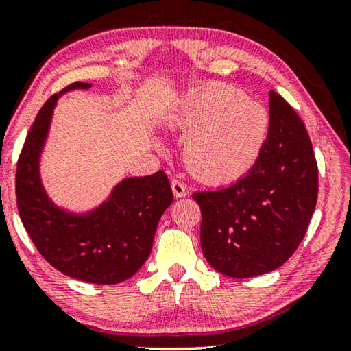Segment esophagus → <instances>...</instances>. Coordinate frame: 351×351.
I'll list each match as a JSON object with an SVG mask.
<instances>
[{
    "mask_svg": "<svg viewBox=\"0 0 351 351\" xmlns=\"http://www.w3.org/2000/svg\"><path fill=\"white\" fill-rule=\"evenodd\" d=\"M171 186H172V193H174L176 198H184V196H186V189L180 180H177V179L172 180Z\"/></svg>",
    "mask_w": 351,
    "mask_h": 351,
    "instance_id": "34e87169",
    "label": "esophagus"
}]
</instances>
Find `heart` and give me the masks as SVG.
<instances>
[{"instance_id": "b5f03b06", "label": "heart", "mask_w": 351, "mask_h": 351, "mask_svg": "<svg viewBox=\"0 0 351 351\" xmlns=\"http://www.w3.org/2000/svg\"><path fill=\"white\" fill-rule=\"evenodd\" d=\"M174 124L190 132L184 145L190 169L210 184H232L261 158L270 117L233 86L210 84L182 99Z\"/></svg>"}]
</instances>
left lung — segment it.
<instances>
[{
	"instance_id": "left-lung-1",
	"label": "left lung",
	"mask_w": 351,
	"mask_h": 351,
	"mask_svg": "<svg viewBox=\"0 0 351 351\" xmlns=\"http://www.w3.org/2000/svg\"><path fill=\"white\" fill-rule=\"evenodd\" d=\"M268 104V138L252 169L223 189L193 193L206 261L230 278L281 267L304 239L318 198V166L305 124L275 90Z\"/></svg>"
}]
</instances>
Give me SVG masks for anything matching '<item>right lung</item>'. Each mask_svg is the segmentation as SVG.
<instances>
[{
    "label": "right lung",
    "instance_id": "right-lung-1",
    "mask_svg": "<svg viewBox=\"0 0 351 351\" xmlns=\"http://www.w3.org/2000/svg\"><path fill=\"white\" fill-rule=\"evenodd\" d=\"M89 88L80 81L70 84L36 114L17 162V209L28 237L52 267L84 282L118 285L136 275L150 256L158 222L174 196L165 171H158L126 177L86 213L66 210L49 198L40 160L52 113L62 94Z\"/></svg>",
    "mask_w": 351,
    "mask_h": 351
}]
</instances>
